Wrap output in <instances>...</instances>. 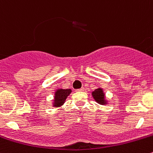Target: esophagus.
I'll use <instances>...</instances> for the list:
<instances>
[{"label": "esophagus", "mask_w": 153, "mask_h": 153, "mask_svg": "<svg viewBox=\"0 0 153 153\" xmlns=\"http://www.w3.org/2000/svg\"><path fill=\"white\" fill-rule=\"evenodd\" d=\"M85 90V88H83V87H82L81 88H79V89H76V91H83Z\"/></svg>", "instance_id": "esophagus-1"}]
</instances>
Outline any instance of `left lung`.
Instances as JSON below:
<instances>
[{
    "instance_id": "left-lung-1",
    "label": "left lung",
    "mask_w": 153,
    "mask_h": 153,
    "mask_svg": "<svg viewBox=\"0 0 153 153\" xmlns=\"http://www.w3.org/2000/svg\"><path fill=\"white\" fill-rule=\"evenodd\" d=\"M92 96H93L95 101L97 102L98 103L101 104V105H105L106 103V100L105 99V94L103 93V91L100 88H99L97 89H95L92 92Z\"/></svg>"
}]
</instances>
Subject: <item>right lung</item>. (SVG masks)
<instances>
[{
    "label": "right lung",
    "mask_w": 153,
    "mask_h": 153,
    "mask_svg": "<svg viewBox=\"0 0 153 153\" xmlns=\"http://www.w3.org/2000/svg\"><path fill=\"white\" fill-rule=\"evenodd\" d=\"M71 89H58L55 92L53 100V106L59 107L62 105L65 102L66 98L71 93Z\"/></svg>",
    "instance_id": "1"
}]
</instances>
